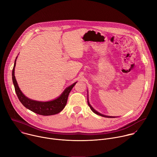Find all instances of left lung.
<instances>
[{"instance_id":"8db88e82","label":"left lung","mask_w":157,"mask_h":157,"mask_svg":"<svg viewBox=\"0 0 157 157\" xmlns=\"http://www.w3.org/2000/svg\"><path fill=\"white\" fill-rule=\"evenodd\" d=\"M87 104H88V105H89V107H90V109H91V110L94 113H95V114H96L97 115H99V116H102V117H107V118H114V117H114V116H105V115H103V114H101V113H98V111H96L92 106H91V105L90 104V103H89V100H88V95H87Z\"/></svg>"}]
</instances>
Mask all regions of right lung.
<instances>
[{
  "instance_id": "1",
  "label": "right lung",
  "mask_w": 157,
  "mask_h": 157,
  "mask_svg": "<svg viewBox=\"0 0 157 157\" xmlns=\"http://www.w3.org/2000/svg\"><path fill=\"white\" fill-rule=\"evenodd\" d=\"M17 58V57L15 58L12 70V81L15 87V93L21 103L27 109L30 110L37 114L41 116H52L60 113L64 108L67 103V100H68L69 94L77 82L73 83L68 87H66L62 94L54 100L47 102H42L30 99L22 93L15 79V67Z\"/></svg>"
}]
</instances>
